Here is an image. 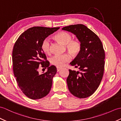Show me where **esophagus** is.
<instances>
[{
	"label": "esophagus",
	"instance_id": "1",
	"mask_svg": "<svg viewBox=\"0 0 121 121\" xmlns=\"http://www.w3.org/2000/svg\"><path fill=\"white\" fill-rule=\"evenodd\" d=\"M61 69V68H59V67H57V72L60 71Z\"/></svg>",
	"mask_w": 121,
	"mask_h": 121
}]
</instances>
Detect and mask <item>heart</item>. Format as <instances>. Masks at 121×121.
<instances>
[{"label": "heart", "instance_id": "1", "mask_svg": "<svg viewBox=\"0 0 121 121\" xmlns=\"http://www.w3.org/2000/svg\"><path fill=\"white\" fill-rule=\"evenodd\" d=\"M56 39L62 44L66 45V47L69 52L73 55H77L80 51L81 45L76 40H72V36L69 33L66 32H61L55 36ZM42 50L46 54L50 52V43L48 38H46L43 41L41 44ZM71 59L69 55H55L50 59V62L58 67H62L65 63L69 62Z\"/></svg>", "mask_w": 121, "mask_h": 121}]
</instances>
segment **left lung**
Here are the masks:
<instances>
[{
  "label": "left lung",
  "mask_w": 121,
  "mask_h": 121,
  "mask_svg": "<svg viewBox=\"0 0 121 121\" xmlns=\"http://www.w3.org/2000/svg\"><path fill=\"white\" fill-rule=\"evenodd\" d=\"M73 33L81 45V49L70 64L79 71L69 69L66 79L69 92L79 99L88 97L99 87L103 76L105 51L99 38L82 24L70 25L62 28Z\"/></svg>",
  "instance_id": "8db88e82"
}]
</instances>
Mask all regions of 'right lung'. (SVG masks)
<instances>
[{"label": "right lung", "instance_id": "1", "mask_svg": "<svg viewBox=\"0 0 121 121\" xmlns=\"http://www.w3.org/2000/svg\"><path fill=\"white\" fill-rule=\"evenodd\" d=\"M59 27H33L27 29L19 36L14 45L12 62L14 75L19 88L26 96L38 99L49 93L52 78L57 72L55 66H49L45 54L41 48L42 42ZM48 71L39 74V66Z\"/></svg>", "mask_w": 121, "mask_h": 121}]
</instances>
